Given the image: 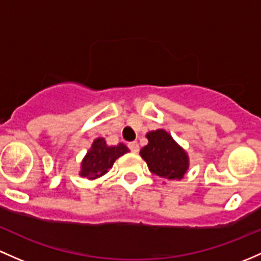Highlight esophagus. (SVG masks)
<instances>
[{
  "label": "esophagus",
  "mask_w": 261,
  "mask_h": 261,
  "mask_svg": "<svg viewBox=\"0 0 261 261\" xmlns=\"http://www.w3.org/2000/svg\"><path fill=\"white\" fill-rule=\"evenodd\" d=\"M128 149H130L133 152L136 153V152L139 151V144L136 141L130 142V144H128Z\"/></svg>",
  "instance_id": "esophagus-1"
}]
</instances>
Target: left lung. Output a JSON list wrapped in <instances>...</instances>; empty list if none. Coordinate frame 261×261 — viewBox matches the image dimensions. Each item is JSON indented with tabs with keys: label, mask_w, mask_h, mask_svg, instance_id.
Wrapping results in <instances>:
<instances>
[{
	"label": "left lung",
	"mask_w": 261,
	"mask_h": 261,
	"mask_svg": "<svg viewBox=\"0 0 261 261\" xmlns=\"http://www.w3.org/2000/svg\"><path fill=\"white\" fill-rule=\"evenodd\" d=\"M149 144L140 150L152 174L167 180H180L189 169V156L170 134L160 128L146 134Z\"/></svg>",
	"instance_id": "1"
}]
</instances>
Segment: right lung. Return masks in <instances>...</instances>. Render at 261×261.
<instances>
[{"instance_id": "1", "label": "right lung", "mask_w": 261, "mask_h": 261, "mask_svg": "<svg viewBox=\"0 0 261 261\" xmlns=\"http://www.w3.org/2000/svg\"><path fill=\"white\" fill-rule=\"evenodd\" d=\"M126 152H128L127 146L121 142L116 146H109L105 139L97 138L82 160L80 176L90 180L102 176L111 169L115 161Z\"/></svg>"}]
</instances>
